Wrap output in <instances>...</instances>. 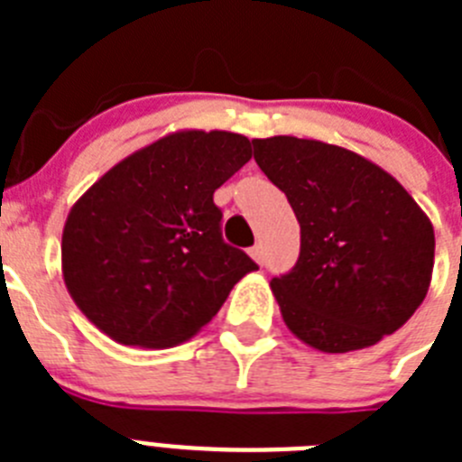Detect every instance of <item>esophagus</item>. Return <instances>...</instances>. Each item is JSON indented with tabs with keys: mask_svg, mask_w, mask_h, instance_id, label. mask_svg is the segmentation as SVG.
<instances>
[{
	"mask_svg": "<svg viewBox=\"0 0 462 462\" xmlns=\"http://www.w3.org/2000/svg\"><path fill=\"white\" fill-rule=\"evenodd\" d=\"M250 256L256 261V263H261V261H263V247H261V245H254V247L250 250Z\"/></svg>",
	"mask_w": 462,
	"mask_h": 462,
	"instance_id": "34e87169",
	"label": "esophagus"
}]
</instances>
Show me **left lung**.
<instances>
[{"label": "left lung", "instance_id": "left-lung-1", "mask_svg": "<svg viewBox=\"0 0 462 462\" xmlns=\"http://www.w3.org/2000/svg\"><path fill=\"white\" fill-rule=\"evenodd\" d=\"M254 159L300 224L291 273L273 277L282 319L312 349L345 354L391 336L423 303L435 231L382 166L314 138H254Z\"/></svg>", "mask_w": 462, "mask_h": 462}]
</instances>
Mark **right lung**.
Here are the masks:
<instances>
[{
	"label": "right lung",
	"instance_id": "obj_1",
	"mask_svg": "<svg viewBox=\"0 0 462 462\" xmlns=\"http://www.w3.org/2000/svg\"><path fill=\"white\" fill-rule=\"evenodd\" d=\"M252 159L243 134L180 129L125 157L69 210L62 277L110 340L166 349L194 337L259 271L222 240L212 194Z\"/></svg>",
	"mask_w": 462,
	"mask_h": 462
}]
</instances>
